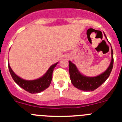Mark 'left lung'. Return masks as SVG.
Segmentation results:
<instances>
[{
  "mask_svg": "<svg viewBox=\"0 0 122 122\" xmlns=\"http://www.w3.org/2000/svg\"><path fill=\"white\" fill-rule=\"evenodd\" d=\"M104 36H106L105 34ZM112 59L109 66L104 73L95 77H87L84 76L79 71L77 67L74 63L71 61H69V73L70 76L71 81L73 86L79 90L86 92L93 91L100 87L101 84L106 81L112 70L114 64V58H113V51L111 47Z\"/></svg>",
  "mask_w": 122,
  "mask_h": 122,
  "instance_id": "left-lung-1",
  "label": "left lung"
}]
</instances>
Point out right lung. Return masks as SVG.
Instances as JSON below:
<instances>
[{
  "label": "right lung",
  "instance_id": "add662e5",
  "mask_svg": "<svg viewBox=\"0 0 122 122\" xmlns=\"http://www.w3.org/2000/svg\"><path fill=\"white\" fill-rule=\"evenodd\" d=\"M57 63L58 62L51 66L47 72L42 77L35 80L31 81L25 80L17 76L12 70V69L11 68L9 63H8V64L11 76L15 82L16 83L19 87H21V88L26 90L29 93H38L45 90L49 86L51 82L52 78V73H53L54 69Z\"/></svg>",
  "mask_w": 122,
  "mask_h": 122
}]
</instances>
